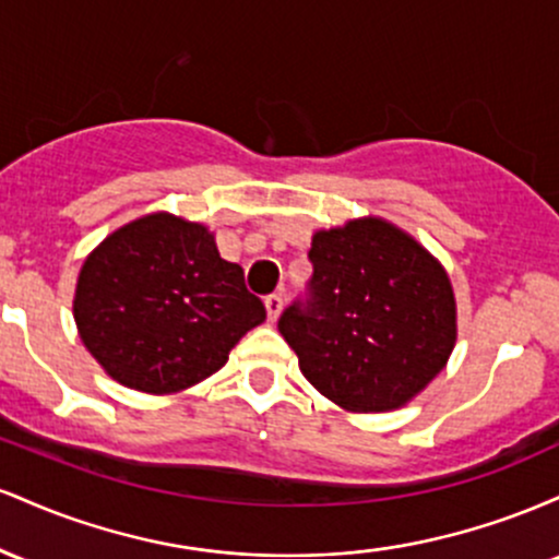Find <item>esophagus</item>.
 Here are the masks:
<instances>
[{
  "instance_id": "esophagus-1",
  "label": "esophagus",
  "mask_w": 559,
  "mask_h": 559,
  "mask_svg": "<svg viewBox=\"0 0 559 559\" xmlns=\"http://www.w3.org/2000/svg\"><path fill=\"white\" fill-rule=\"evenodd\" d=\"M265 310H267V318H271V323L273 320H278L281 310H284V297H281V294H267Z\"/></svg>"
}]
</instances>
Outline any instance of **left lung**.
Returning <instances> with one entry per match:
<instances>
[{"label": "left lung", "instance_id": "left-lung-1", "mask_svg": "<svg viewBox=\"0 0 559 559\" xmlns=\"http://www.w3.org/2000/svg\"><path fill=\"white\" fill-rule=\"evenodd\" d=\"M307 258V294L278 331L320 394L352 413H386L444 370L457 305L447 271L413 236L362 217L318 230Z\"/></svg>", "mask_w": 559, "mask_h": 559}]
</instances>
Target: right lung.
Instances as JSON below:
<instances>
[{
    "label": "right lung",
    "instance_id": "obj_1",
    "mask_svg": "<svg viewBox=\"0 0 559 559\" xmlns=\"http://www.w3.org/2000/svg\"><path fill=\"white\" fill-rule=\"evenodd\" d=\"M73 318L107 376L146 394H173L221 370L265 320L243 271L221 258L199 223L155 213L107 236L83 262Z\"/></svg>",
    "mask_w": 559,
    "mask_h": 559
}]
</instances>
